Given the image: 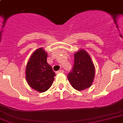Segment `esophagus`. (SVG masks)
Returning <instances> with one entry per match:
<instances>
[{
  "label": "esophagus",
  "mask_w": 123,
  "mask_h": 123,
  "mask_svg": "<svg viewBox=\"0 0 123 123\" xmlns=\"http://www.w3.org/2000/svg\"><path fill=\"white\" fill-rule=\"evenodd\" d=\"M64 70H60L59 71L56 72V74H62V73H64Z\"/></svg>",
  "instance_id": "obj_1"
}]
</instances>
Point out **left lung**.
I'll return each instance as SVG.
<instances>
[{"label":"left lung","mask_w":123,"mask_h":123,"mask_svg":"<svg viewBox=\"0 0 123 123\" xmlns=\"http://www.w3.org/2000/svg\"><path fill=\"white\" fill-rule=\"evenodd\" d=\"M95 67L88 52L80 49L74 54L72 71L67 76L72 86L77 91L89 88L94 81Z\"/></svg>","instance_id":"left-lung-1"}]
</instances>
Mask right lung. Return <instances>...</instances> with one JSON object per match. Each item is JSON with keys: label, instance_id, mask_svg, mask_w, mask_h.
<instances>
[{"label": "right lung", "instance_id": "add662e5", "mask_svg": "<svg viewBox=\"0 0 123 123\" xmlns=\"http://www.w3.org/2000/svg\"><path fill=\"white\" fill-rule=\"evenodd\" d=\"M47 53L43 48L33 52L26 67V78L33 89L43 92L48 90L54 81L56 74L48 64Z\"/></svg>", "mask_w": 123, "mask_h": 123}]
</instances>
